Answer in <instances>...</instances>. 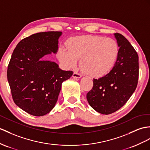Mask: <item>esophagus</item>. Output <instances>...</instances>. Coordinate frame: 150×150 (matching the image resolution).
I'll return each instance as SVG.
<instances>
[{
    "label": "esophagus",
    "instance_id": "1",
    "mask_svg": "<svg viewBox=\"0 0 150 150\" xmlns=\"http://www.w3.org/2000/svg\"><path fill=\"white\" fill-rule=\"evenodd\" d=\"M81 76H82L81 74H79V73L76 72L73 73V74H72V77L74 78H80Z\"/></svg>",
    "mask_w": 150,
    "mask_h": 150
}]
</instances>
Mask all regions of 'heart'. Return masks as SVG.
Wrapping results in <instances>:
<instances>
[{
    "label": "heart",
    "mask_w": 150,
    "mask_h": 150,
    "mask_svg": "<svg viewBox=\"0 0 150 150\" xmlns=\"http://www.w3.org/2000/svg\"><path fill=\"white\" fill-rule=\"evenodd\" d=\"M69 47L58 50V59L67 68L75 67L79 58L87 74L94 77L106 75L114 67L120 53L118 42L112 38L86 35L72 38Z\"/></svg>",
    "instance_id": "heart-1"
}]
</instances>
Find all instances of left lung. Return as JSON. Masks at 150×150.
Listing matches in <instances>:
<instances>
[{
	"label": "left lung",
	"instance_id": "8db88e82",
	"mask_svg": "<svg viewBox=\"0 0 150 150\" xmlns=\"http://www.w3.org/2000/svg\"><path fill=\"white\" fill-rule=\"evenodd\" d=\"M115 36L120 53L114 67L108 74L93 79L92 89L86 94L90 106L103 115L118 111L136 90L139 78V57L136 51L122 34Z\"/></svg>",
	"mask_w": 150,
	"mask_h": 150
}]
</instances>
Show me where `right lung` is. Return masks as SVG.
Returning a JSON list of instances; mask_svg holds the SVG:
<instances>
[{
	"instance_id": "obj_1",
	"label": "right lung",
	"mask_w": 150,
	"mask_h": 150,
	"mask_svg": "<svg viewBox=\"0 0 150 150\" xmlns=\"http://www.w3.org/2000/svg\"><path fill=\"white\" fill-rule=\"evenodd\" d=\"M62 32H44L21 40L14 50L7 76L13 99L28 114L44 116L57 103L62 83L73 72L63 71L42 57L58 51Z\"/></svg>"
}]
</instances>
